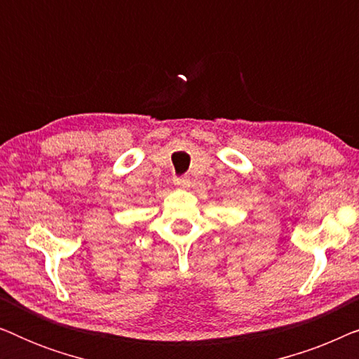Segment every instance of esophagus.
Here are the masks:
<instances>
[{
	"label": "esophagus",
	"mask_w": 359,
	"mask_h": 359,
	"mask_svg": "<svg viewBox=\"0 0 359 359\" xmlns=\"http://www.w3.org/2000/svg\"><path fill=\"white\" fill-rule=\"evenodd\" d=\"M173 183H175L176 186H180V188H183V186H188L189 178H188V176H175Z\"/></svg>",
	"instance_id": "esophagus-1"
}]
</instances>
